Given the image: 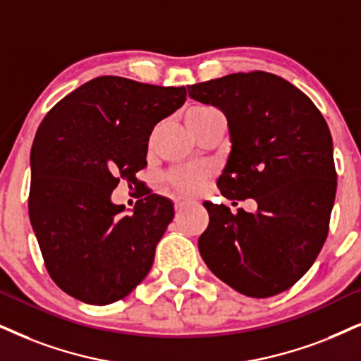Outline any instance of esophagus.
Instances as JSON below:
<instances>
[{
    "label": "esophagus",
    "instance_id": "1",
    "mask_svg": "<svg viewBox=\"0 0 361 361\" xmlns=\"http://www.w3.org/2000/svg\"><path fill=\"white\" fill-rule=\"evenodd\" d=\"M191 202L190 200H183V198H178L175 202V209L176 212H181V209H185L186 207H190Z\"/></svg>",
    "mask_w": 361,
    "mask_h": 361
}]
</instances>
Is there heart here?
I'll use <instances>...</instances> for the list:
<instances>
[{"mask_svg": "<svg viewBox=\"0 0 361 361\" xmlns=\"http://www.w3.org/2000/svg\"><path fill=\"white\" fill-rule=\"evenodd\" d=\"M213 113H216V109L207 106V104H195V106H191L185 116L186 125H188L191 133H195ZM207 178L208 171L203 170V168H180V170H175L168 176V183L176 191H180V193L195 195L196 191L202 188Z\"/></svg>", "mask_w": 361, "mask_h": 361, "instance_id": "1", "label": "heart"}]
</instances>
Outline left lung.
Here are the masks:
<instances>
[{"label":"left lung","instance_id":"left-lung-1","mask_svg":"<svg viewBox=\"0 0 361 361\" xmlns=\"http://www.w3.org/2000/svg\"><path fill=\"white\" fill-rule=\"evenodd\" d=\"M188 94L228 120L231 152L218 178L221 195L258 203L257 213H231L204 202L209 223L200 255L240 293H281L310 270L330 230L336 193L330 128L303 91L271 73H233L191 85Z\"/></svg>","mask_w":361,"mask_h":361}]
</instances>
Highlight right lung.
Instances as JSON below:
<instances>
[{"label": "right lung", "mask_w": 361, "mask_h": 361, "mask_svg": "<svg viewBox=\"0 0 361 361\" xmlns=\"http://www.w3.org/2000/svg\"><path fill=\"white\" fill-rule=\"evenodd\" d=\"M186 99L185 86L98 76L54 104L31 148L28 209L44 267L73 298L108 305L148 275L175 214L171 200L141 195L133 213L111 203L121 180L141 181L154 125Z\"/></svg>", "instance_id": "add662e5"}]
</instances>
